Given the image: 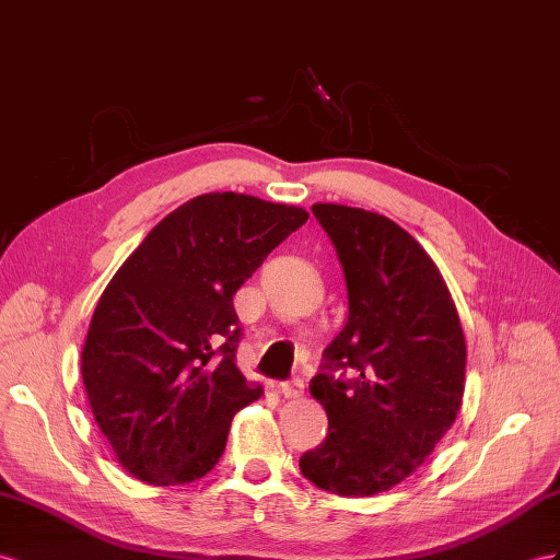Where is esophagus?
<instances>
[{
    "instance_id": "1",
    "label": "esophagus",
    "mask_w": 560,
    "mask_h": 560,
    "mask_svg": "<svg viewBox=\"0 0 560 560\" xmlns=\"http://www.w3.org/2000/svg\"><path fill=\"white\" fill-rule=\"evenodd\" d=\"M279 393H281L283 397H289V399H298V397L305 395V383L300 381V378H293V381H289V383H281V385H279Z\"/></svg>"
}]
</instances>
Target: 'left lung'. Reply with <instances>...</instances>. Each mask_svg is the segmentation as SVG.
Listing matches in <instances>:
<instances>
[{"instance_id":"left-lung-1","label":"left lung","mask_w":560,"mask_h":560,"mask_svg":"<svg viewBox=\"0 0 560 560\" xmlns=\"http://www.w3.org/2000/svg\"><path fill=\"white\" fill-rule=\"evenodd\" d=\"M348 285L346 328L324 350L310 393L328 435L303 476L340 497H374L407 480L447 433L466 388V338L452 293L421 243L378 212L314 203Z\"/></svg>"}]
</instances>
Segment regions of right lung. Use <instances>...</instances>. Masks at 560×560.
<instances>
[{"instance_id":"right-lung-1","label":"right lung","mask_w":560,"mask_h":560,"mask_svg":"<svg viewBox=\"0 0 560 560\" xmlns=\"http://www.w3.org/2000/svg\"><path fill=\"white\" fill-rule=\"evenodd\" d=\"M298 206L222 191L158 222L94 307L80 369L118 464L155 487L203 478L262 388L234 364V295L307 222Z\"/></svg>"}]
</instances>
